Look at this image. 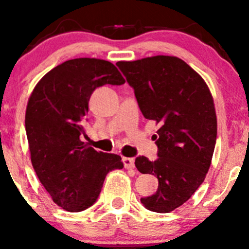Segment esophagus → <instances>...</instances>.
I'll return each mask as SVG.
<instances>
[{
	"label": "esophagus",
	"instance_id": "obj_1",
	"mask_svg": "<svg viewBox=\"0 0 249 249\" xmlns=\"http://www.w3.org/2000/svg\"><path fill=\"white\" fill-rule=\"evenodd\" d=\"M123 164H124L125 169H134L135 167L134 158H123Z\"/></svg>",
	"mask_w": 249,
	"mask_h": 249
}]
</instances>
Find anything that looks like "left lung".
Segmentation results:
<instances>
[{
    "mask_svg": "<svg viewBox=\"0 0 249 249\" xmlns=\"http://www.w3.org/2000/svg\"><path fill=\"white\" fill-rule=\"evenodd\" d=\"M117 66L134 88L145 119L159 124L158 159L135 160L141 173L157 176L158 190L145 208L169 213L187 202L207 175L217 140V115L203 78L177 56L157 55Z\"/></svg>",
    "mask_w": 249,
    "mask_h": 249,
    "instance_id": "1",
    "label": "left lung"
}]
</instances>
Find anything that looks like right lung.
<instances>
[{"label": "right lung", "instance_id": "add662e5", "mask_svg": "<svg viewBox=\"0 0 249 249\" xmlns=\"http://www.w3.org/2000/svg\"><path fill=\"white\" fill-rule=\"evenodd\" d=\"M124 83L112 62L79 57L50 70L30 95L25 129L32 166L53 201L69 212L90 207L107 173L124 167L119 155L80 141L92 91Z\"/></svg>", "mask_w": 249, "mask_h": 249}]
</instances>
